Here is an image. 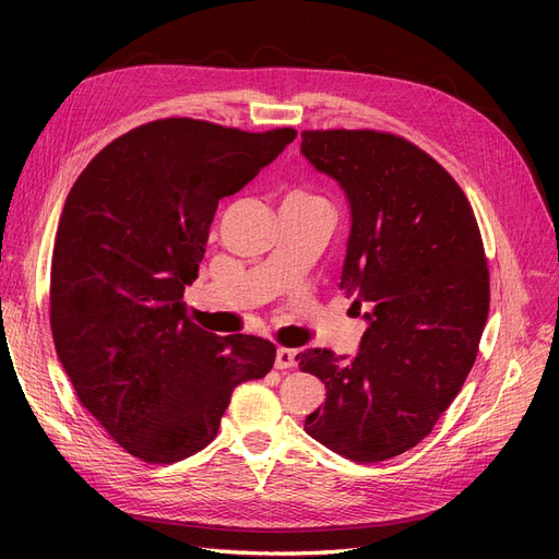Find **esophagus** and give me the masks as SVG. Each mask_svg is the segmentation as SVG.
<instances>
[{"instance_id": "34e87169", "label": "esophagus", "mask_w": 559, "mask_h": 559, "mask_svg": "<svg viewBox=\"0 0 559 559\" xmlns=\"http://www.w3.org/2000/svg\"><path fill=\"white\" fill-rule=\"evenodd\" d=\"M294 364H296V349L280 347V349H277V357H275V368L286 370V368H292Z\"/></svg>"}]
</instances>
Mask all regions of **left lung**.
Instances as JSON below:
<instances>
[{"label":"left lung","mask_w":559,"mask_h":559,"mask_svg":"<svg viewBox=\"0 0 559 559\" xmlns=\"http://www.w3.org/2000/svg\"><path fill=\"white\" fill-rule=\"evenodd\" d=\"M300 154L347 195L352 228L341 289L366 310L357 357L298 354L326 384L306 431L352 462L415 448L476 361L489 270L476 216L445 167L378 130H306Z\"/></svg>","instance_id":"left-lung-1"}]
</instances>
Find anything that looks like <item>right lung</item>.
Masks as SVG:
<instances>
[{
    "mask_svg": "<svg viewBox=\"0 0 559 559\" xmlns=\"http://www.w3.org/2000/svg\"><path fill=\"white\" fill-rule=\"evenodd\" d=\"M296 140L163 118L107 144L74 181L50 261V331L74 392L146 464L214 441L233 389L263 378L275 345L186 317L218 200Z\"/></svg>",
    "mask_w": 559,
    "mask_h": 559,
    "instance_id": "right-lung-1",
    "label": "right lung"
}]
</instances>
